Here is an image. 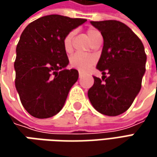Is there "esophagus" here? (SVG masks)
Returning <instances> with one entry per match:
<instances>
[{
  "label": "esophagus",
  "mask_w": 157,
  "mask_h": 157,
  "mask_svg": "<svg viewBox=\"0 0 157 157\" xmlns=\"http://www.w3.org/2000/svg\"><path fill=\"white\" fill-rule=\"evenodd\" d=\"M78 75H79V78H81L82 75H83V73H82V72H81V71H78Z\"/></svg>",
  "instance_id": "esophagus-1"
}]
</instances>
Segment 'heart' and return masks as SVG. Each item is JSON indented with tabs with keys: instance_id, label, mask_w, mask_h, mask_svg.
I'll return each instance as SVG.
<instances>
[{
	"instance_id": "obj_1",
	"label": "heart",
	"mask_w": 157,
	"mask_h": 157,
	"mask_svg": "<svg viewBox=\"0 0 157 157\" xmlns=\"http://www.w3.org/2000/svg\"><path fill=\"white\" fill-rule=\"evenodd\" d=\"M74 31L71 30L69 33H67L63 39V50L67 53L72 51V44H73V36H74ZM87 36L89 39L92 43H94L98 37L101 36L100 32L95 28H89L87 29ZM95 62V58L90 55H85L80 53H76L72 55L70 58V63L72 67L78 69L80 71H87Z\"/></svg>"
}]
</instances>
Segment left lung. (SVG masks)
<instances>
[{
  "label": "left lung",
  "instance_id": "8db88e82",
  "mask_svg": "<svg viewBox=\"0 0 157 157\" xmlns=\"http://www.w3.org/2000/svg\"><path fill=\"white\" fill-rule=\"evenodd\" d=\"M103 36L104 45L97 69L102 79L94 77L88 98L100 113L117 116L130 107L142 87L147 56L141 39L123 22L91 21ZM105 74L109 75L107 77Z\"/></svg>",
  "mask_w": 157,
  "mask_h": 157
}]
</instances>
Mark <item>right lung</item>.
I'll return each mask as SVG.
<instances>
[{
  "label": "right lung",
  "mask_w": 157,
  "mask_h": 157,
  "mask_svg": "<svg viewBox=\"0 0 157 157\" xmlns=\"http://www.w3.org/2000/svg\"><path fill=\"white\" fill-rule=\"evenodd\" d=\"M86 19L59 15L40 17L24 29L16 46L15 88L26 111L45 119L63 108L78 71L67 70L63 50L64 36L83 24Z\"/></svg>",
  "instance_id": "obj_1"
}]
</instances>
